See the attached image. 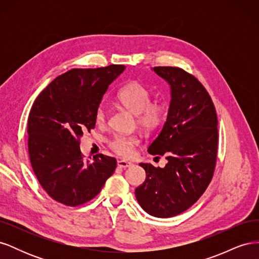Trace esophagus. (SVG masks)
Wrapping results in <instances>:
<instances>
[{
	"mask_svg": "<svg viewBox=\"0 0 259 259\" xmlns=\"http://www.w3.org/2000/svg\"><path fill=\"white\" fill-rule=\"evenodd\" d=\"M133 164L128 161H125V160H119L117 161V166L119 167H122V168H127L130 166H132Z\"/></svg>",
	"mask_w": 259,
	"mask_h": 259,
	"instance_id": "esophagus-1",
	"label": "esophagus"
}]
</instances>
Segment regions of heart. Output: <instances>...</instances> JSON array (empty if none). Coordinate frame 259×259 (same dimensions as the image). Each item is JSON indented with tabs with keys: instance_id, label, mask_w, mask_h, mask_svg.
<instances>
[{
	"instance_id": "1",
	"label": "heart",
	"mask_w": 259,
	"mask_h": 259,
	"mask_svg": "<svg viewBox=\"0 0 259 259\" xmlns=\"http://www.w3.org/2000/svg\"><path fill=\"white\" fill-rule=\"evenodd\" d=\"M120 103L130 111L137 114V123L147 132H153L165 122L167 109L162 103H152V93L147 86L137 81L125 84L116 94ZM95 117L97 123H105L107 120V109L105 104H99L96 108ZM139 140L135 136H115L109 146L112 150L124 158H130L134 153Z\"/></svg>"
}]
</instances>
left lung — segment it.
<instances>
[{
  "instance_id": "obj_1",
  "label": "left lung",
  "mask_w": 259,
  "mask_h": 259,
  "mask_svg": "<svg viewBox=\"0 0 259 259\" xmlns=\"http://www.w3.org/2000/svg\"><path fill=\"white\" fill-rule=\"evenodd\" d=\"M170 85V104L164 126L148 152L165 155V167L140 163L145 183L136 188L139 205L154 217L168 218L192 206L214 175L218 128L209 94L194 75L178 67H154Z\"/></svg>"
}]
</instances>
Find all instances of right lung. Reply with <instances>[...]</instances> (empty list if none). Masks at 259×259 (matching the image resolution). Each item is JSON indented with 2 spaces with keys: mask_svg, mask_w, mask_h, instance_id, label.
Instances as JSON below:
<instances>
[{
  "mask_svg": "<svg viewBox=\"0 0 259 259\" xmlns=\"http://www.w3.org/2000/svg\"><path fill=\"white\" fill-rule=\"evenodd\" d=\"M125 69L110 65L72 69L57 76L36 97L28 117V151L38 183L67 206L93 200L115 170L116 160L97 154L86 161L80 150L84 132L95 127L96 108L108 86Z\"/></svg>",
  "mask_w": 259,
  "mask_h": 259,
  "instance_id": "add662e5",
  "label": "right lung"
}]
</instances>
